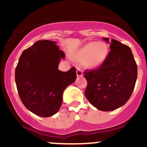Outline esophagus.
<instances>
[{
  "label": "esophagus",
  "mask_w": 147,
  "mask_h": 147,
  "mask_svg": "<svg viewBox=\"0 0 147 147\" xmlns=\"http://www.w3.org/2000/svg\"><path fill=\"white\" fill-rule=\"evenodd\" d=\"M77 76L78 78H80V77L83 76V71L81 68H78L77 69Z\"/></svg>",
  "instance_id": "esophagus-1"
}]
</instances>
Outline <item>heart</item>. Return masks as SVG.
<instances>
[{"label": "heart", "mask_w": 147, "mask_h": 147, "mask_svg": "<svg viewBox=\"0 0 147 147\" xmlns=\"http://www.w3.org/2000/svg\"><path fill=\"white\" fill-rule=\"evenodd\" d=\"M108 55V46L104 42H92L82 47L76 57L87 67L95 68L101 66Z\"/></svg>", "instance_id": "1"}]
</instances>
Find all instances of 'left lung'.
<instances>
[{
	"label": "left lung",
	"instance_id": "obj_1",
	"mask_svg": "<svg viewBox=\"0 0 147 147\" xmlns=\"http://www.w3.org/2000/svg\"><path fill=\"white\" fill-rule=\"evenodd\" d=\"M111 50L97 69L85 70L84 94L90 103L105 112L115 110L129 100L137 78V65L131 49L115 39L103 38Z\"/></svg>",
	"mask_w": 147,
	"mask_h": 147
}]
</instances>
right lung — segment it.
<instances>
[{"instance_id":"add662e5","label":"right lung","mask_w":147,"mask_h":147,"mask_svg":"<svg viewBox=\"0 0 147 147\" xmlns=\"http://www.w3.org/2000/svg\"><path fill=\"white\" fill-rule=\"evenodd\" d=\"M56 42L38 40L23 52L16 68L15 78L20 98L26 108L38 116L51 117L63 102V92L75 82L76 69H58L65 58Z\"/></svg>"}]
</instances>
